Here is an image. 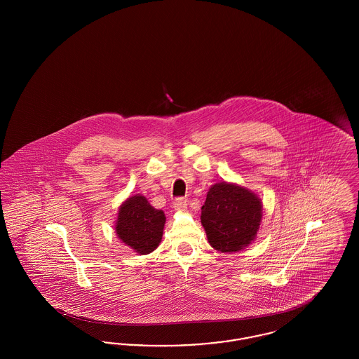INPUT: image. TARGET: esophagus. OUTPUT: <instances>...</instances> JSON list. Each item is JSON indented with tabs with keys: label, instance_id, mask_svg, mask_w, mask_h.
I'll list each match as a JSON object with an SVG mask.
<instances>
[{
	"label": "esophagus",
	"instance_id": "34e87169",
	"mask_svg": "<svg viewBox=\"0 0 359 359\" xmlns=\"http://www.w3.org/2000/svg\"><path fill=\"white\" fill-rule=\"evenodd\" d=\"M188 201L186 198H177V199H175V202H173V208L175 210H177V211H184V210H187Z\"/></svg>",
	"mask_w": 359,
	"mask_h": 359
}]
</instances>
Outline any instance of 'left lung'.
I'll return each mask as SVG.
<instances>
[{
  "instance_id": "obj_1",
  "label": "left lung",
  "mask_w": 359,
  "mask_h": 359,
  "mask_svg": "<svg viewBox=\"0 0 359 359\" xmlns=\"http://www.w3.org/2000/svg\"><path fill=\"white\" fill-rule=\"evenodd\" d=\"M262 221V202L253 191L236 183L211 186L201 222L208 243L218 252L236 253L257 238Z\"/></svg>"
}]
</instances>
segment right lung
<instances>
[{"mask_svg": "<svg viewBox=\"0 0 359 359\" xmlns=\"http://www.w3.org/2000/svg\"><path fill=\"white\" fill-rule=\"evenodd\" d=\"M165 224L163 210H156L144 195L122 202L116 221L117 237L138 255H149L160 245Z\"/></svg>", "mask_w": 359, "mask_h": 359, "instance_id": "obj_1", "label": "right lung"}]
</instances>
